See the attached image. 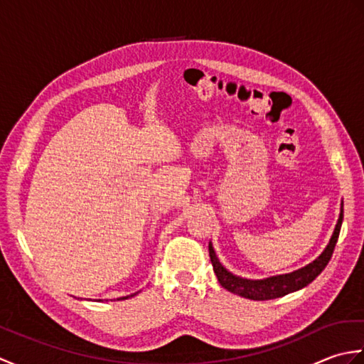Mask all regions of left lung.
<instances>
[{
	"instance_id": "1",
	"label": "left lung",
	"mask_w": 364,
	"mask_h": 364,
	"mask_svg": "<svg viewBox=\"0 0 364 364\" xmlns=\"http://www.w3.org/2000/svg\"><path fill=\"white\" fill-rule=\"evenodd\" d=\"M343 218H344V203L341 202V213H339L333 235H331L326 249H323V252L319 255V257L314 261H311L310 264L294 270V272L267 277V278H262V280H250V278H242L239 275L231 274L228 269L222 266V262L219 261L218 255H215V252H214L213 244L210 242V258L213 262L214 274H215V277H218L219 283L227 291L237 294V296H241V297L250 299V300H270V299L283 297V296H286V294L294 292V291H299L301 288H305L306 284H310L328 264L331 255H333L335 245L338 242L339 231H341Z\"/></svg>"
}]
</instances>
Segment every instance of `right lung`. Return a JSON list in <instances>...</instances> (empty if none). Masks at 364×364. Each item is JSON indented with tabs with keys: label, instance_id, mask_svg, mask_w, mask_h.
Masks as SVG:
<instances>
[{
	"label": "right lung",
	"instance_id": "right-lung-1",
	"mask_svg": "<svg viewBox=\"0 0 364 364\" xmlns=\"http://www.w3.org/2000/svg\"><path fill=\"white\" fill-rule=\"evenodd\" d=\"M136 294H139V291L137 292H134V294H129V296H125V297H120V299H117V300H125V299H129V297H134ZM100 301V300H98Z\"/></svg>",
	"mask_w": 364,
	"mask_h": 364
}]
</instances>
